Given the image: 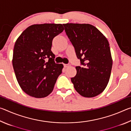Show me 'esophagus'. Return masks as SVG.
I'll list each match as a JSON object with an SVG mask.
<instances>
[{"label": "esophagus", "mask_w": 131, "mask_h": 131, "mask_svg": "<svg viewBox=\"0 0 131 131\" xmlns=\"http://www.w3.org/2000/svg\"><path fill=\"white\" fill-rule=\"evenodd\" d=\"M63 66H64V67H65V68H68V67H69V66H70V64H69V63L63 64Z\"/></svg>", "instance_id": "esophagus-1"}]
</instances>
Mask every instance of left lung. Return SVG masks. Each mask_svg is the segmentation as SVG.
Returning <instances> with one entry per match:
<instances>
[{"instance_id":"left-lung-1","label":"left lung","mask_w":131,"mask_h":131,"mask_svg":"<svg viewBox=\"0 0 131 131\" xmlns=\"http://www.w3.org/2000/svg\"><path fill=\"white\" fill-rule=\"evenodd\" d=\"M82 66L71 78L76 91L86 97L102 92L109 81L113 61L109 43L94 26L88 24H63Z\"/></svg>"}]
</instances>
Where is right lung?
<instances>
[{"instance_id": "right-lung-1", "label": "right lung", "mask_w": 131, "mask_h": 131, "mask_svg": "<svg viewBox=\"0 0 131 131\" xmlns=\"http://www.w3.org/2000/svg\"><path fill=\"white\" fill-rule=\"evenodd\" d=\"M63 30L62 24H35L15 41L13 66L19 86L29 96L44 97L54 89L63 65L55 62L51 49L53 39Z\"/></svg>"}]
</instances>
